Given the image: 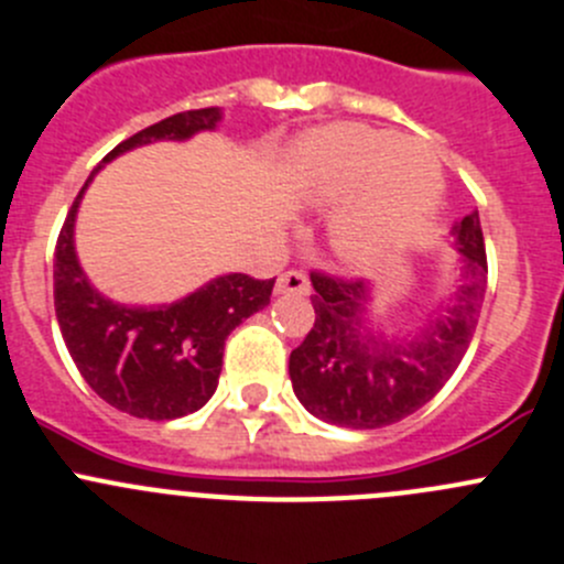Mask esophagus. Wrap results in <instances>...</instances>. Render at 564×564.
Masks as SVG:
<instances>
[{
  "mask_svg": "<svg viewBox=\"0 0 564 564\" xmlns=\"http://www.w3.org/2000/svg\"><path fill=\"white\" fill-rule=\"evenodd\" d=\"M279 293H310V279L304 271H285L276 279Z\"/></svg>",
  "mask_w": 564,
  "mask_h": 564,
  "instance_id": "obj_1",
  "label": "esophagus"
}]
</instances>
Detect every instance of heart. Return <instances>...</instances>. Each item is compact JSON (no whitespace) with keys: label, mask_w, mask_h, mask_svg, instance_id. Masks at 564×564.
I'll return each instance as SVG.
<instances>
[{"label":"heart","mask_w":564,"mask_h":564,"mask_svg":"<svg viewBox=\"0 0 564 564\" xmlns=\"http://www.w3.org/2000/svg\"><path fill=\"white\" fill-rule=\"evenodd\" d=\"M302 187L315 205H351L332 224V246L357 268H377L423 232L443 193L432 149L362 124H335L299 149Z\"/></svg>","instance_id":"obj_1"}]
</instances>
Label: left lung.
<instances>
[{"label": "left lung", "instance_id": "obj_1", "mask_svg": "<svg viewBox=\"0 0 564 564\" xmlns=\"http://www.w3.org/2000/svg\"><path fill=\"white\" fill-rule=\"evenodd\" d=\"M463 254L452 307L410 340L377 337L362 321L368 288L313 271V329L291 351L296 399L315 417L346 429H379L421 410L463 362L487 291V251L479 213L454 227Z\"/></svg>", "mask_w": 564, "mask_h": 564}]
</instances>
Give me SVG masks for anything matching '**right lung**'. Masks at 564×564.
Instances as JSON below:
<instances>
[{
    "label": "right lung",
    "mask_w": 564,
    "mask_h": 564,
    "mask_svg": "<svg viewBox=\"0 0 564 564\" xmlns=\"http://www.w3.org/2000/svg\"><path fill=\"white\" fill-rule=\"evenodd\" d=\"M218 118V107L176 112L121 141L105 160L152 141H185L216 130ZM88 182L55 246V313L68 354L90 390L116 410L149 421L191 415L216 393L229 332L271 302L273 279L229 273L160 307L110 302L90 288L74 251V218Z\"/></svg>",
    "instance_id": "obj_1"
}]
</instances>
